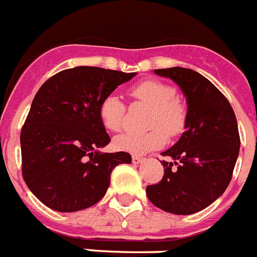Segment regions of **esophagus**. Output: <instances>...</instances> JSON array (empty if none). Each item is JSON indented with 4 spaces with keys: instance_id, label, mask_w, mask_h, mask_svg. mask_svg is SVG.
Masks as SVG:
<instances>
[{
    "instance_id": "esophagus-1",
    "label": "esophagus",
    "mask_w": 257,
    "mask_h": 257,
    "mask_svg": "<svg viewBox=\"0 0 257 257\" xmlns=\"http://www.w3.org/2000/svg\"><path fill=\"white\" fill-rule=\"evenodd\" d=\"M144 161V159L143 157H139V156H133V162L134 164H142V162Z\"/></svg>"
}]
</instances>
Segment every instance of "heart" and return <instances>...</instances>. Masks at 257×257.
Returning <instances> with one entry per match:
<instances>
[{"label": "heart", "mask_w": 257, "mask_h": 257, "mask_svg": "<svg viewBox=\"0 0 257 257\" xmlns=\"http://www.w3.org/2000/svg\"><path fill=\"white\" fill-rule=\"evenodd\" d=\"M128 95L135 101L151 106L147 133H126L114 139L118 151L144 155L161 148L169 137H177L185 130L187 122V106L181 98L175 97L173 85L156 79H146L128 88ZM126 105L119 96H105L98 106V117L109 131L117 133L123 127Z\"/></svg>", "instance_id": "b5f03b06"}]
</instances>
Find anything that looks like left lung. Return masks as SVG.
<instances>
[{
  "label": "left lung",
  "mask_w": 257,
  "mask_h": 257,
  "mask_svg": "<svg viewBox=\"0 0 257 257\" xmlns=\"http://www.w3.org/2000/svg\"><path fill=\"white\" fill-rule=\"evenodd\" d=\"M181 87L187 101L186 131L162 152L164 177L147 186L153 205L174 214H192L207 208L229 186L239 155L238 123L233 107L213 83L191 69H159Z\"/></svg>",
  "instance_id": "1"
}]
</instances>
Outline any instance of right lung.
Returning <instances> with one entry per match:
<instances>
[{
    "instance_id": "right-lung-1",
    "label": "right lung",
    "mask_w": 257,
    "mask_h": 257,
    "mask_svg": "<svg viewBox=\"0 0 257 257\" xmlns=\"http://www.w3.org/2000/svg\"><path fill=\"white\" fill-rule=\"evenodd\" d=\"M135 75L78 66L53 75L37 91L22 127V174L50 209L76 212L95 205L106 194L113 169L131 162L130 153L98 151L110 143L98 106Z\"/></svg>"
}]
</instances>
